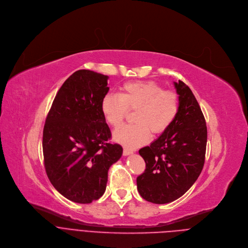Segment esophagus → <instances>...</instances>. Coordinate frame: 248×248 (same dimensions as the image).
Listing matches in <instances>:
<instances>
[{"instance_id":"1","label":"esophagus","mask_w":248,"mask_h":248,"mask_svg":"<svg viewBox=\"0 0 248 248\" xmlns=\"http://www.w3.org/2000/svg\"><path fill=\"white\" fill-rule=\"evenodd\" d=\"M132 153H133V151H132L131 149H128V148H124V156L130 155V154H132Z\"/></svg>"}]
</instances>
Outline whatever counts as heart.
I'll list each match as a JSON object with an SVG mask.
<instances>
[{
    "label": "heart",
    "mask_w": 248,
    "mask_h": 248,
    "mask_svg": "<svg viewBox=\"0 0 248 248\" xmlns=\"http://www.w3.org/2000/svg\"><path fill=\"white\" fill-rule=\"evenodd\" d=\"M127 109H136L134 124L117 129L114 140L137 148L149 140L151 131L157 134L167 129L178 114L179 100L176 93L163 91L155 82L134 81L124 84L119 96L107 94L101 103L104 119L112 127L121 125Z\"/></svg>",
    "instance_id": "obj_1"
}]
</instances>
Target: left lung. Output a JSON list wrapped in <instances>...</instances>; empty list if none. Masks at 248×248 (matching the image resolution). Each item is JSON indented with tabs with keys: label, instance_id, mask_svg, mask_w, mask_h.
<instances>
[{
	"label": "left lung",
	"instance_id": "left-lung-1",
	"mask_svg": "<svg viewBox=\"0 0 248 248\" xmlns=\"http://www.w3.org/2000/svg\"><path fill=\"white\" fill-rule=\"evenodd\" d=\"M178 114L161 136L140 150L146 169L138 177L140 196L153 204H168L182 197L197 181L205 163L207 125L191 89L173 82Z\"/></svg>",
	"mask_w": 248,
	"mask_h": 248
}]
</instances>
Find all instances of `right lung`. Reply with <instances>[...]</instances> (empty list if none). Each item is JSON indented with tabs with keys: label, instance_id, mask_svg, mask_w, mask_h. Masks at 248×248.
<instances>
[{
	"label": "right lung",
	"instance_id": "obj_1",
	"mask_svg": "<svg viewBox=\"0 0 248 248\" xmlns=\"http://www.w3.org/2000/svg\"><path fill=\"white\" fill-rule=\"evenodd\" d=\"M108 76L78 70L59 89L43 128L44 166L53 187L66 199L90 204L107 187L108 171L123 155L107 142L110 130L101 110Z\"/></svg>",
	"mask_w": 248,
	"mask_h": 248
}]
</instances>
